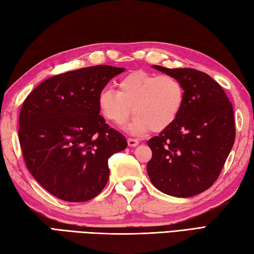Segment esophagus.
I'll list each match as a JSON object with an SVG mask.
<instances>
[{"label": "esophagus", "mask_w": 254, "mask_h": 254, "mask_svg": "<svg viewBox=\"0 0 254 254\" xmlns=\"http://www.w3.org/2000/svg\"><path fill=\"white\" fill-rule=\"evenodd\" d=\"M127 142H128L129 147H136V146L139 145V140L135 139V138H128Z\"/></svg>", "instance_id": "1"}]
</instances>
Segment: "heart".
Here are the masks:
<instances>
[{
  "label": "heart",
  "instance_id": "obj_1",
  "mask_svg": "<svg viewBox=\"0 0 254 254\" xmlns=\"http://www.w3.org/2000/svg\"><path fill=\"white\" fill-rule=\"evenodd\" d=\"M185 100V88L171 75H156L136 70L118 82V92L106 87L99 93L98 107L103 116L116 126L133 117L127 130L140 135L147 130L162 131L179 116Z\"/></svg>",
  "mask_w": 254,
  "mask_h": 254
}]
</instances>
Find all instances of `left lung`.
<instances>
[{"label": "left lung", "mask_w": 254, "mask_h": 254, "mask_svg": "<svg viewBox=\"0 0 254 254\" xmlns=\"http://www.w3.org/2000/svg\"><path fill=\"white\" fill-rule=\"evenodd\" d=\"M152 67L183 83L185 100L175 123L147 141L152 151L148 176L161 192L192 197L213 185L232 149V104L221 86L202 71Z\"/></svg>", "instance_id": "left-lung-1"}]
</instances>
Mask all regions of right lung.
Returning <instances> with one entry per match:
<instances>
[{
	"mask_svg": "<svg viewBox=\"0 0 254 254\" xmlns=\"http://www.w3.org/2000/svg\"><path fill=\"white\" fill-rule=\"evenodd\" d=\"M125 68L90 66L44 80L24 100L18 139L32 176L68 202L93 199L109 178L108 158L126 149L99 115L98 96Z\"/></svg>",
	"mask_w": 254,
	"mask_h": 254,
	"instance_id": "add662e5",
	"label": "right lung"
}]
</instances>
